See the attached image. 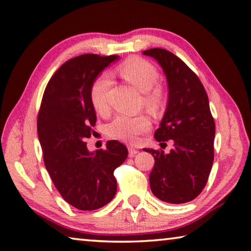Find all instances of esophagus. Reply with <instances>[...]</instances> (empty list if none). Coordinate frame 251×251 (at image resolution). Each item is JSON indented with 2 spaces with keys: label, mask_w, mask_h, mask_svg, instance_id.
I'll use <instances>...</instances> for the list:
<instances>
[{
  "label": "esophagus",
  "mask_w": 251,
  "mask_h": 251,
  "mask_svg": "<svg viewBox=\"0 0 251 251\" xmlns=\"http://www.w3.org/2000/svg\"><path fill=\"white\" fill-rule=\"evenodd\" d=\"M128 152H129V157H134L138 152V150H136V148L129 146L128 147Z\"/></svg>",
  "instance_id": "1"
}]
</instances>
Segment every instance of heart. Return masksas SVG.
<instances>
[{
    "instance_id": "obj_1",
    "label": "heart",
    "mask_w": 251,
    "mask_h": 251,
    "mask_svg": "<svg viewBox=\"0 0 251 251\" xmlns=\"http://www.w3.org/2000/svg\"><path fill=\"white\" fill-rule=\"evenodd\" d=\"M118 73L123 78L145 94V103L151 108L155 109L161 101V92L154 88L158 82V72L145 59L133 57L127 59L118 69ZM112 84V78L108 74H101L95 79L91 87V101L96 112L104 113L107 109V95ZM151 128V121L145 114L139 115H117L106 127V131L110 137L127 143L136 141L138 135L145 133Z\"/></svg>"
}]
</instances>
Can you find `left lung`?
I'll use <instances>...</instances> for the list:
<instances>
[{
	"mask_svg": "<svg viewBox=\"0 0 251 251\" xmlns=\"http://www.w3.org/2000/svg\"><path fill=\"white\" fill-rule=\"evenodd\" d=\"M143 54L158 63L167 80V105L155 139H172L175 146L168 154L144 148L155 159L151 189L163 201L188 202L202 192L214 163L215 122L209 100L197 75L175 54L164 49Z\"/></svg>",
	"mask_w": 251,
	"mask_h": 251,
	"instance_id": "8db88e82",
	"label": "left lung"
}]
</instances>
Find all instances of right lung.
I'll return each mask as SVG.
<instances>
[{"mask_svg":"<svg viewBox=\"0 0 251 251\" xmlns=\"http://www.w3.org/2000/svg\"><path fill=\"white\" fill-rule=\"evenodd\" d=\"M118 59L95 54L70 59L55 72L42 100L37 134L45 167L62 197L79 210L99 209L112 201L117 190L114 171L128 155L117 141L95 151L85 143L96 123L91 87Z\"/></svg>","mask_w":251,"mask_h":251,"instance_id":"add662e5","label":"right lung"}]
</instances>
